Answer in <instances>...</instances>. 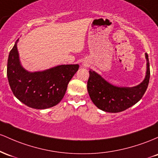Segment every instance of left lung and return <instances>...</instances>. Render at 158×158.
<instances>
[{
	"instance_id": "obj_1",
	"label": "left lung",
	"mask_w": 158,
	"mask_h": 158,
	"mask_svg": "<svg viewBox=\"0 0 158 158\" xmlns=\"http://www.w3.org/2000/svg\"><path fill=\"white\" fill-rule=\"evenodd\" d=\"M146 77L139 85L132 87L114 86L95 71L90 69L87 90L94 104L104 112L118 113L136 104L146 93L149 82V62L146 53Z\"/></svg>"
}]
</instances>
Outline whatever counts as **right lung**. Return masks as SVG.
Here are the masks:
<instances>
[{"label": "right lung", "instance_id": "add662e5", "mask_svg": "<svg viewBox=\"0 0 158 158\" xmlns=\"http://www.w3.org/2000/svg\"><path fill=\"white\" fill-rule=\"evenodd\" d=\"M9 54L7 78L14 95L34 109L50 108L60 102L78 64L60 65L39 72H28L21 64L17 43Z\"/></svg>", "mask_w": 158, "mask_h": 158}]
</instances>
